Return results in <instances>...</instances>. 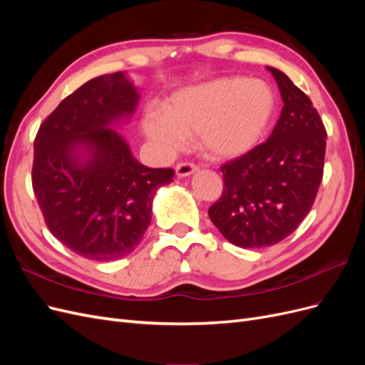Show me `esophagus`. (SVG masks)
Here are the masks:
<instances>
[{"label":"esophagus","instance_id":"34e87169","mask_svg":"<svg viewBox=\"0 0 365 365\" xmlns=\"http://www.w3.org/2000/svg\"><path fill=\"white\" fill-rule=\"evenodd\" d=\"M196 170H197V165L190 161H182V163L176 164V175H178L180 178H184V176H190Z\"/></svg>","mask_w":365,"mask_h":365}]
</instances>
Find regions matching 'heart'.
Listing matches in <instances>:
<instances>
[{"label":"heart","mask_w":365,"mask_h":365,"mask_svg":"<svg viewBox=\"0 0 365 365\" xmlns=\"http://www.w3.org/2000/svg\"><path fill=\"white\" fill-rule=\"evenodd\" d=\"M274 113V94L262 81L227 77L172 96L164 114L145 117L146 134L165 152L178 150L197 134L200 146L216 158L237 157L257 145Z\"/></svg>","instance_id":"b5f03b06"}]
</instances>
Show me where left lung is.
Wrapping results in <instances>:
<instances>
[{"mask_svg": "<svg viewBox=\"0 0 365 365\" xmlns=\"http://www.w3.org/2000/svg\"><path fill=\"white\" fill-rule=\"evenodd\" d=\"M283 101L269 138L220 165L222 196L208 216L240 248L279 244L311 212L323 180L326 129L317 109L284 73L268 67Z\"/></svg>", "mask_w": 365, "mask_h": 365, "instance_id": "1", "label": "left lung"}]
</instances>
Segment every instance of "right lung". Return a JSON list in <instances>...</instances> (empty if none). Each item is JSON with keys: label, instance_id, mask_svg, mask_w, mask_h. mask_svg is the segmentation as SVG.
<instances>
[{"label": "right lung", "instance_id": "add662e5", "mask_svg": "<svg viewBox=\"0 0 365 365\" xmlns=\"http://www.w3.org/2000/svg\"><path fill=\"white\" fill-rule=\"evenodd\" d=\"M138 97L125 73L98 76L65 97L35 138L31 184L42 216L85 259L134 251L150 224L153 195L173 181L172 169L140 164L111 128L134 114Z\"/></svg>", "mask_w": 365, "mask_h": 365}]
</instances>
